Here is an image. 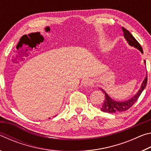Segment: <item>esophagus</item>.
Returning <instances> with one entry per match:
<instances>
[{
    "instance_id": "1",
    "label": "esophagus",
    "mask_w": 151,
    "mask_h": 151,
    "mask_svg": "<svg viewBox=\"0 0 151 151\" xmlns=\"http://www.w3.org/2000/svg\"><path fill=\"white\" fill-rule=\"evenodd\" d=\"M93 82L91 79H86V80L84 82V85L85 86H91L93 85Z\"/></svg>"
}]
</instances>
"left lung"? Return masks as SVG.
Returning <instances> with one entry per match:
<instances>
[{"label":"left lung","mask_w":151,"mask_h":151,"mask_svg":"<svg viewBox=\"0 0 151 151\" xmlns=\"http://www.w3.org/2000/svg\"><path fill=\"white\" fill-rule=\"evenodd\" d=\"M122 31L124 32V37L125 38V39L127 40V41L129 42V44L132 46V47L137 48V49H139L140 52L143 53L142 47L139 44V42L134 39L133 36L131 35V33L124 27H122ZM145 63H146V61L145 60ZM147 83V75L144 79V81H143L141 87L139 89V91H138V93L135 94L132 99L124 102H117L112 100V99L108 96V94L104 92V91H103V89H101L102 91H103V93L104 94V95H105V99H104L103 104L102 105L101 110L102 111L109 112V113H116V112H120L127 111L129 109L131 108V106L136 103L138 99H139V97L140 96V94L142 93V91L144 90L145 87H146Z\"/></svg>","instance_id":"left-lung-1"}]
</instances>
